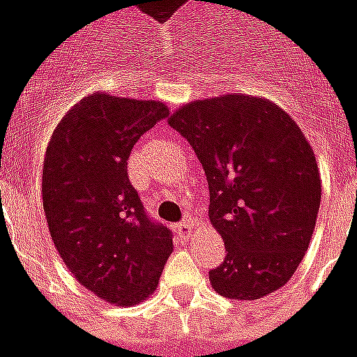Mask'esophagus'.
<instances>
[{"label":"esophagus","mask_w":357,"mask_h":357,"mask_svg":"<svg viewBox=\"0 0 357 357\" xmlns=\"http://www.w3.org/2000/svg\"><path fill=\"white\" fill-rule=\"evenodd\" d=\"M174 231H176L183 240H188V238H190V234H192V224H190L188 220L178 222V224L174 226Z\"/></svg>","instance_id":"34e87169"}]
</instances>
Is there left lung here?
<instances>
[{
	"instance_id": "obj_1",
	"label": "left lung",
	"mask_w": 357,
	"mask_h": 357,
	"mask_svg": "<svg viewBox=\"0 0 357 357\" xmlns=\"http://www.w3.org/2000/svg\"><path fill=\"white\" fill-rule=\"evenodd\" d=\"M169 123L206 173L208 216L226 245L210 271L214 291L255 301L283 287L308 250L322 195L303 131L269 100L241 94L186 104Z\"/></svg>"
}]
</instances>
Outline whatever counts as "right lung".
Returning a JSON list of instances; mask_svg holds the SVG:
<instances>
[{
    "label": "right lung",
    "instance_id": "add662e5",
    "mask_svg": "<svg viewBox=\"0 0 357 357\" xmlns=\"http://www.w3.org/2000/svg\"><path fill=\"white\" fill-rule=\"evenodd\" d=\"M169 116L161 102L84 98L56 126L43 165V208L64 265L96 296L119 307L155 291L173 231L145 212L129 183V153Z\"/></svg>",
    "mask_w": 357,
    "mask_h": 357
}]
</instances>
